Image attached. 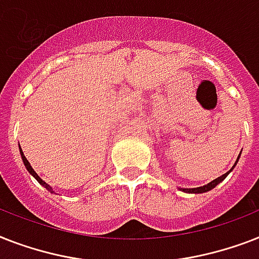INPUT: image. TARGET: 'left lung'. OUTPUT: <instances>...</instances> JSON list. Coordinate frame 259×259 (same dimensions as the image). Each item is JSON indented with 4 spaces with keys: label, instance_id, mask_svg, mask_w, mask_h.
I'll use <instances>...</instances> for the list:
<instances>
[{
    "label": "left lung",
    "instance_id": "1",
    "mask_svg": "<svg viewBox=\"0 0 259 259\" xmlns=\"http://www.w3.org/2000/svg\"><path fill=\"white\" fill-rule=\"evenodd\" d=\"M238 160H239V156H238ZM238 160H237V162H238ZM237 162H235V164H237ZM234 166H235V165H234ZM234 166H233V168H234ZM233 168H231V169H230L227 173H225V175H222L221 177H218V179L212 180L211 183H208L207 185H203V187H199V188H184L183 191H184V192H188V193H203V192H207V191H211V189L215 188V187H217V185L219 184L221 181L225 180L226 176H227V175H229V173L233 170Z\"/></svg>",
    "mask_w": 259,
    "mask_h": 259
}]
</instances>
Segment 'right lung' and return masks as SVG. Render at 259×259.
Wrapping results in <instances>:
<instances>
[{"label": "right lung", "instance_id": "right-lung-1", "mask_svg": "<svg viewBox=\"0 0 259 259\" xmlns=\"http://www.w3.org/2000/svg\"><path fill=\"white\" fill-rule=\"evenodd\" d=\"M20 152H21V157H22V161H24V165L26 166V169H28V172L30 173V175H32V176L34 177V179H36V180L38 181V183H40V184L42 185V187H46L47 189H48V191H51V192H54V191H52V188H51L50 185L47 184L46 181H42L41 179H40V177H38V175L36 172H34L33 170V168H32V166H30V164L29 162H28V160H26L25 158V156H24V153H22V150H20Z\"/></svg>", "mask_w": 259, "mask_h": 259}]
</instances>
